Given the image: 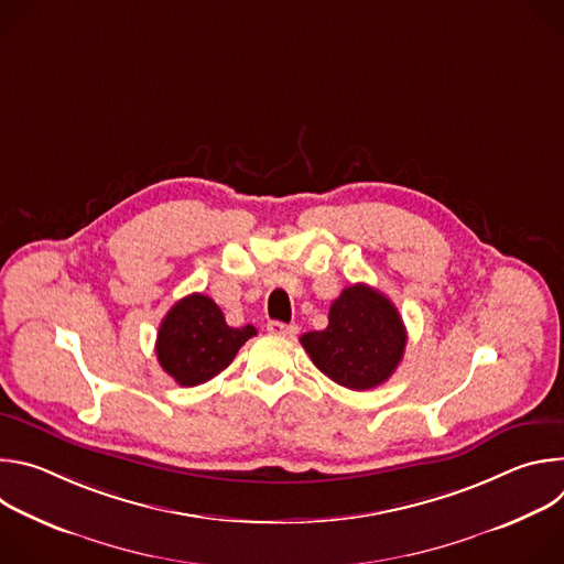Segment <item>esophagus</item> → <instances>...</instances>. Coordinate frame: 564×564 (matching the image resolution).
<instances>
[{"instance_id": "obj_1", "label": "esophagus", "mask_w": 564, "mask_h": 564, "mask_svg": "<svg viewBox=\"0 0 564 564\" xmlns=\"http://www.w3.org/2000/svg\"><path fill=\"white\" fill-rule=\"evenodd\" d=\"M268 333L279 335V337H294V335H296V326H292V324H281V321H270V324H268Z\"/></svg>"}]
</instances>
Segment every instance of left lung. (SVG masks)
I'll use <instances>...</instances> for the list:
<instances>
[{"label": "left lung", "instance_id": "obj_1", "mask_svg": "<svg viewBox=\"0 0 564 564\" xmlns=\"http://www.w3.org/2000/svg\"><path fill=\"white\" fill-rule=\"evenodd\" d=\"M406 341L404 321L392 301L366 283L346 288L333 301L326 330L301 337L312 364L350 390L388 381L404 357Z\"/></svg>", "mask_w": 564, "mask_h": 564}]
</instances>
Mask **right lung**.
<instances>
[{
    "mask_svg": "<svg viewBox=\"0 0 564 564\" xmlns=\"http://www.w3.org/2000/svg\"><path fill=\"white\" fill-rule=\"evenodd\" d=\"M257 335L254 326L231 328L220 307L205 294L181 299L158 328V364L181 386L192 388L225 370L238 348Z\"/></svg>",
    "mask_w": 564,
    "mask_h": 564,
    "instance_id": "right-lung-1",
    "label": "right lung"
}]
</instances>
